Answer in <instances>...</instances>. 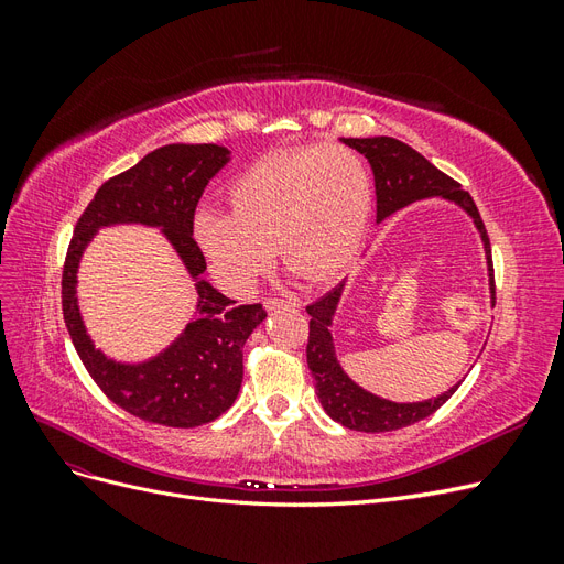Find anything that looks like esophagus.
<instances>
[{
    "instance_id": "esophagus-1",
    "label": "esophagus",
    "mask_w": 564,
    "mask_h": 564,
    "mask_svg": "<svg viewBox=\"0 0 564 564\" xmlns=\"http://www.w3.org/2000/svg\"><path fill=\"white\" fill-rule=\"evenodd\" d=\"M263 305H265V311H275V308H294V311H299L301 308V301H296V299H278V296H265L263 299Z\"/></svg>"
}]
</instances>
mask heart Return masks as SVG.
Instances as JSON below:
<instances>
[{"label":"heart","instance_id":"b5f03b06","mask_svg":"<svg viewBox=\"0 0 564 564\" xmlns=\"http://www.w3.org/2000/svg\"><path fill=\"white\" fill-rule=\"evenodd\" d=\"M226 197L230 212L197 214L195 240L235 294L251 292L272 243L303 280H332L360 249L373 207L367 164L344 145L272 152L237 174Z\"/></svg>","mask_w":564,"mask_h":564}]
</instances>
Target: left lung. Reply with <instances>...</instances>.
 Masks as SVG:
<instances>
[{
    "label": "left lung",
    "instance_id": "1",
    "mask_svg": "<svg viewBox=\"0 0 564 564\" xmlns=\"http://www.w3.org/2000/svg\"><path fill=\"white\" fill-rule=\"evenodd\" d=\"M346 145L355 148L360 155H365L371 164L373 183H377V218L383 220L392 212H398L406 204L425 199V197H445L456 202L458 207H464L473 220L477 230L482 235L487 263H489V286H491V301H497V286H494V263H491V247L489 235L485 230V224L477 212L473 197L460 191V183L442 174L437 166H433L425 160L421 152L409 148L406 143L398 139H388V135H377V139H346ZM344 284L334 286L329 294H324L319 301L305 305V313L311 315L308 324V346H305V355H308V367L315 379L317 398L334 421L346 425L350 431L362 433H386L406 429L445 404L460 383L442 392L435 400L425 402H412V404H398L381 400L371 392L355 386L340 365L336 362V352L332 344V317L338 305Z\"/></svg>",
    "mask_w": 564,
    "mask_h": 564
}]
</instances>
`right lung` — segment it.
<instances>
[{
    "label": "right lung",
    "mask_w": 564,
    "mask_h": 564,
    "mask_svg": "<svg viewBox=\"0 0 564 564\" xmlns=\"http://www.w3.org/2000/svg\"><path fill=\"white\" fill-rule=\"evenodd\" d=\"M226 162L228 150L214 143H176L150 152L98 187L77 220L63 263V319L89 377L124 412L169 429H195L232 406L242 386V348L265 319L263 305H232L235 301L199 280L197 317L176 344L145 365H117L84 332L75 299L77 263L100 226L145 224L164 228L185 268L199 278L207 261L193 237L195 209Z\"/></svg>",
    "instance_id": "right-lung-1"
}]
</instances>
